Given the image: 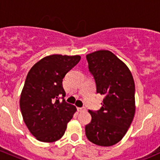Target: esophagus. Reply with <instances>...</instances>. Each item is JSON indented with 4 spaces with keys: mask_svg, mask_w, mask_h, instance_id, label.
<instances>
[{
    "mask_svg": "<svg viewBox=\"0 0 160 160\" xmlns=\"http://www.w3.org/2000/svg\"><path fill=\"white\" fill-rule=\"evenodd\" d=\"M77 110H78L79 112H83V111H85V110H86V108H85L84 107H78V108H77Z\"/></svg>",
    "mask_w": 160,
    "mask_h": 160,
    "instance_id": "esophagus-1",
    "label": "esophagus"
}]
</instances>
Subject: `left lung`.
I'll use <instances>...</instances> for the list:
<instances>
[{"mask_svg":"<svg viewBox=\"0 0 160 160\" xmlns=\"http://www.w3.org/2000/svg\"><path fill=\"white\" fill-rule=\"evenodd\" d=\"M86 58L96 92L104 98L100 110H88L92 121L85 126V133L93 144L109 147L123 138L133 120V77L127 65L109 50H98Z\"/></svg>","mask_w":160,"mask_h":160,"instance_id":"left-lung-1","label":"left lung"}]
</instances>
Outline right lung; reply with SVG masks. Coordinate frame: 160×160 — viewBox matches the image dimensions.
<instances>
[{
    "mask_svg": "<svg viewBox=\"0 0 160 160\" xmlns=\"http://www.w3.org/2000/svg\"><path fill=\"white\" fill-rule=\"evenodd\" d=\"M80 56L53 54L33 65L22 90L19 107L31 133L42 142H54L65 134L68 122L77 111L64 99L62 81ZM62 96L63 99L59 98Z\"/></svg>",
    "mask_w": 160,
    "mask_h": 160,
    "instance_id": "add662e5",
    "label": "right lung"
}]
</instances>
